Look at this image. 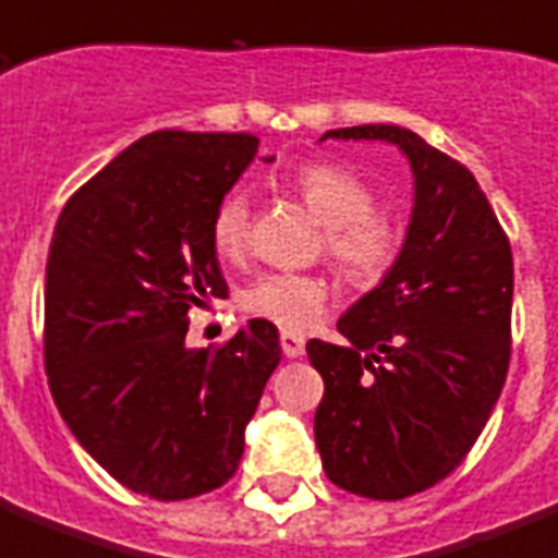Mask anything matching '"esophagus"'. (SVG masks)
<instances>
[{"instance_id": "34e87169", "label": "esophagus", "mask_w": 558, "mask_h": 558, "mask_svg": "<svg viewBox=\"0 0 558 558\" xmlns=\"http://www.w3.org/2000/svg\"><path fill=\"white\" fill-rule=\"evenodd\" d=\"M279 342H282V353L288 359L305 356V336L293 333V330H282L279 333Z\"/></svg>"}]
</instances>
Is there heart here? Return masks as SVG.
Returning a JSON list of instances; mask_svg holds the SVG:
<instances>
[{
    "label": "heart",
    "mask_w": 558,
    "mask_h": 558,
    "mask_svg": "<svg viewBox=\"0 0 558 558\" xmlns=\"http://www.w3.org/2000/svg\"><path fill=\"white\" fill-rule=\"evenodd\" d=\"M293 187L316 222L328 230L325 247L336 270L353 284H376L393 268L399 236L393 225L373 214V193L351 170L336 165H307L296 173ZM210 242L219 259H239L247 242V196L225 193L210 216ZM328 302V284L313 274H262L245 290L242 305L251 316L279 328L302 330L319 319Z\"/></svg>",
    "instance_id": "1"
}]
</instances>
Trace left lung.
<instances>
[{"instance_id": "8db88e82", "label": "left lung", "mask_w": 558, "mask_h": 558, "mask_svg": "<svg viewBox=\"0 0 558 558\" xmlns=\"http://www.w3.org/2000/svg\"><path fill=\"white\" fill-rule=\"evenodd\" d=\"M325 140L388 142L413 173L402 251L339 316L342 344L307 342L325 379L313 436L333 485L404 499L459 468L494 413L510 362L513 256L471 170L399 124Z\"/></svg>"}]
</instances>
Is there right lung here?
Wrapping results in <instances>:
<instances>
[{"instance_id":"1","label":"right lung","mask_w":558,"mask_h":558,"mask_svg":"<svg viewBox=\"0 0 558 558\" xmlns=\"http://www.w3.org/2000/svg\"><path fill=\"white\" fill-rule=\"evenodd\" d=\"M256 150L247 133H147L73 193L50 239V393L133 494L179 501L222 487L282 359L268 319H247L214 353L187 344V311L228 296L210 216Z\"/></svg>"}]
</instances>
